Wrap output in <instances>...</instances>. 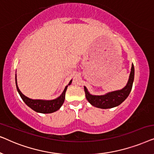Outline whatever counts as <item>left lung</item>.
<instances>
[{"label": "left lung", "instance_id": "1", "mask_svg": "<svg viewBox=\"0 0 154 154\" xmlns=\"http://www.w3.org/2000/svg\"><path fill=\"white\" fill-rule=\"evenodd\" d=\"M134 68L133 64H132L131 72H130L129 80L127 85L124 88L121 90L111 92L107 93L104 95L96 96L91 95L88 92L87 88L84 87L85 92V97L88 102L91 104L92 106L97 107L100 109H110L113 107L117 106L121 104L125 99L128 97L130 94L132 88V83L134 81Z\"/></svg>", "mask_w": 154, "mask_h": 154}]
</instances>
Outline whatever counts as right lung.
Returning <instances> with one entry per match:
<instances>
[{
	"instance_id": "obj_1",
	"label": "right lung",
	"mask_w": 154,
	"mask_h": 154,
	"mask_svg": "<svg viewBox=\"0 0 154 154\" xmlns=\"http://www.w3.org/2000/svg\"><path fill=\"white\" fill-rule=\"evenodd\" d=\"M15 81H16V87L17 90L20 94L21 98L22 99V100L24 101L27 106L30 107L31 109H33V111H36L38 113H53L54 111H57L60 109V108L62 106L63 103L64 102L65 100V93H66L67 87L66 86L64 92H62V94L58 98H57L56 100H50V101H46V100H31L26 97V96H24L22 92H20V90H19V88L17 84V78L15 77ZM72 80L69 82V85H71Z\"/></svg>"
}]
</instances>
